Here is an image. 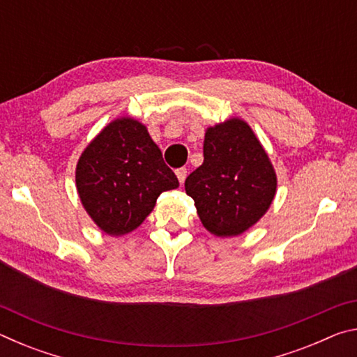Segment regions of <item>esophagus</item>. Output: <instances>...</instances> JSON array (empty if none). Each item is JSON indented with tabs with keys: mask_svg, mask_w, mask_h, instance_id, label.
<instances>
[{
	"mask_svg": "<svg viewBox=\"0 0 357 357\" xmlns=\"http://www.w3.org/2000/svg\"><path fill=\"white\" fill-rule=\"evenodd\" d=\"M176 176H178V179H179V183L183 184L184 181H185V176H187V170H185V168H178V170H176Z\"/></svg>",
	"mask_w": 357,
	"mask_h": 357,
	"instance_id": "esophagus-1",
	"label": "esophagus"
}]
</instances>
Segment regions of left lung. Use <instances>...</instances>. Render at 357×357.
Listing matches in <instances>:
<instances>
[{
    "label": "left lung",
    "mask_w": 357,
    "mask_h": 357,
    "mask_svg": "<svg viewBox=\"0 0 357 357\" xmlns=\"http://www.w3.org/2000/svg\"><path fill=\"white\" fill-rule=\"evenodd\" d=\"M203 164L185 179L203 227L217 238L239 236L268 213L277 192L273 162L241 118L206 129Z\"/></svg>",
    "instance_id": "left-lung-1"
}]
</instances>
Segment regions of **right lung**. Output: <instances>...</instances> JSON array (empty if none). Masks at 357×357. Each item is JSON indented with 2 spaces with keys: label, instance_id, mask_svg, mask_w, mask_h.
Returning <instances> with one entry per match:
<instances>
[{
  "label": "right lung",
  "instance_id": "right-lung-1",
  "mask_svg": "<svg viewBox=\"0 0 357 357\" xmlns=\"http://www.w3.org/2000/svg\"><path fill=\"white\" fill-rule=\"evenodd\" d=\"M75 185L96 225L108 236H124L142 225L162 192L178 189L179 183L146 126L121 116L83 149Z\"/></svg>",
  "mask_w": 357,
  "mask_h": 357
}]
</instances>
